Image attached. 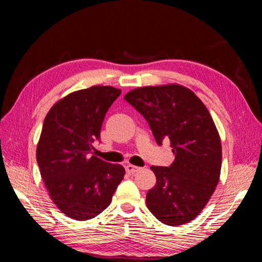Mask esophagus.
<instances>
[{"instance_id": "obj_1", "label": "esophagus", "mask_w": 262, "mask_h": 262, "mask_svg": "<svg viewBox=\"0 0 262 262\" xmlns=\"http://www.w3.org/2000/svg\"><path fill=\"white\" fill-rule=\"evenodd\" d=\"M126 171L128 172V173L134 174V173H136V172L141 171V167L135 166V165H132V164H128V165L126 166Z\"/></svg>"}]
</instances>
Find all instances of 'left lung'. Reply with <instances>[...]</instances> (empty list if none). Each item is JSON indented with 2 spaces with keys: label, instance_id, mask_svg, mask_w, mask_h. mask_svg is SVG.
Listing matches in <instances>:
<instances>
[{
  "label": "left lung",
  "instance_id": "obj_1",
  "mask_svg": "<svg viewBox=\"0 0 262 262\" xmlns=\"http://www.w3.org/2000/svg\"><path fill=\"white\" fill-rule=\"evenodd\" d=\"M125 99L148 121L157 143L168 139L174 162L151 166L156 185L147 207L162 223L177 227L193 221L220 180L222 144L209 111L192 90L179 84L137 88Z\"/></svg>",
  "mask_w": 262,
  "mask_h": 262
}]
</instances>
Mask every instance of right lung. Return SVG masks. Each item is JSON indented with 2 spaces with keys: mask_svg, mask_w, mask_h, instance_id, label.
I'll list each match as a JSON object with an SVG mask.
<instances>
[{
  "mask_svg": "<svg viewBox=\"0 0 262 262\" xmlns=\"http://www.w3.org/2000/svg\"><path fill=\"white\" fill-rule=\"evenodd\" d=\"M121 90L96 85L72 92L43 120L37 162L52 201L73 220L94 219L112 201L125 176L120 164L92 156L105 114Z\"/></svg>",
  "mask_w": 262,
  "mask_h": 262,
  "instance_id": "1",
  "label": "right lung"
}]
</instances>
